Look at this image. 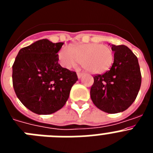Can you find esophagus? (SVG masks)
Returning a JSON list of instances; mask_svg holds the SVG:
<instances>
[{
    "label": "esophagus",
    "instance_id": "34e87169",
    "mask_svg": "<svg viewBox=\"0 0 153 153\" xmlns=\"http://www.w3.org/2000/svg\"><path fill=\"white\" fill-rule=\"evenodd\" d=\"M82 76H83V73H80V72H77V77L79 79H80L82 77Z\"/></svg>",
    "mask_w": 153,
    "mask_h": 153
}]
</instances>
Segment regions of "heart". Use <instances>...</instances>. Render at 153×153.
I'll list each match as a JSON object with an SVG mask.
<instances>
[{
	"instance_id": "obj_1",
	"label": "heart",
	"mask_w": 153,
	"mask_h": 153,
	"mask_svg": "<svg viewBox=\"0 0 153 153\" xmlns=\"http://www.w3.org/2000/svg\"><path fill=\"white\" fill-rule=\"evenodd\" d=\"M60 64L67 69L82 63L83 68L92 74L106 72L113 61V52L109 47L101 44H83L76 47H63L58 53Z\"/></svg>"
}]
</instances>
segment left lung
<instances>
[{"instance_id":"8db88e82","label":"left lung","mask_w":153,"mask_h":153,"mask_svg":"<svg viewBox=\"0 0 153 153\" xmlns=\"http://www.w3.org/2000/svg\"><path fill=\"white\" fill-rule=\"evenodd\" d=\"M114 61L110 70L93 76L90 97L97 108L108 113L125 111L136 100L142 76L138 59L125 45H110Z\"/></svg>"}]
</instances>
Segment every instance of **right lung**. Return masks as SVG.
Wrapping results in <instances>:
<instances>
[{"label":"right lung","instance_id":"add662e5","mask_svg":"<svg viewBox=\"0 0 153 153\" xmlns=\"http://www.w3.org/2000/svg\"><path fill=\"white\" fill-rule=\"evenodd\" d=\"M63 42L42 39L24 47L13 63V86L17 98L33 113L49 115L61 109L70 96L76 74L58 63Z\"/></svg>","mask_w":153,"mask_h":153}]
</instances>
